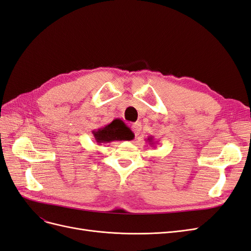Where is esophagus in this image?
Listing matches in <instances>:
<instances>
[{
  "label": "esophagus",
  "instance_id": "obj_1",
  "mask_svg": "<svg viewBox=\"0 0 251 251\" xmlns=\"http://www.w3.org/2000/svg\"><path fill=\"white\" fill-rule=\"evenodd\" d=\"M131 127L133 132L135 133L136 136H138L140 134V131H141V124L139 123V121H137V123H133L131 124Z\"/></svg>",
  "mask_w": 251,
  "mask_h": 251
}]
</instances>
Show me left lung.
<instances>
[{
    "label": "left lung",
    "mask_w": 251,
    "mask_h": 251,
    "mask_svg": "<svg viewBox=\"0 0 251 251\" xmlns=\"http://www.w3.org/2000/svg\"><path fill=\"white\" fill-rule=\"evenodd\" d=\"M148 142L151 144V146H154V144H155V141H154V137H151V136H150V137L148 138Z\"/></svg>",
    "instance_id": "left-lung-1"
}]
</instances>
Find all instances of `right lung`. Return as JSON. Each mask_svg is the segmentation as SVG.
Returning <instances> with one entry per match:
<instances>
[{
    "instance_id": "right-lung-1",
    "label": "right lung",
    "mask_w": 251,
    "mask_h": 251,
    "mask_svg": "<svg viewBox=\"0 0 251 251\" xmlns=\"http://www.w3.org/2000/svg\"><path fill=\"white\" fill-rule=\"evenodd\" d=\"M92 134L98 144L115 140H132L134 138V133L121 119H114L111 124L97 128Z\"/></svg>"
}]
</instances>
